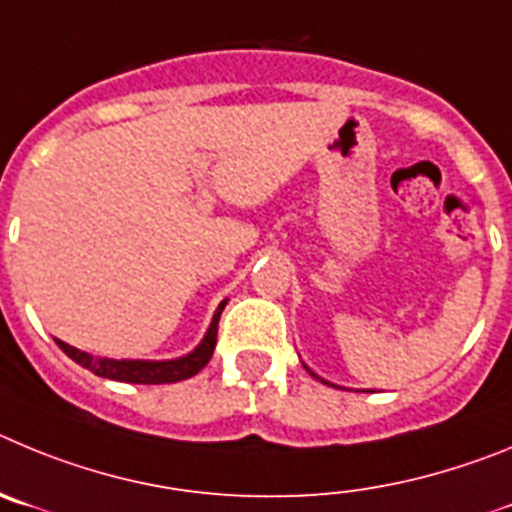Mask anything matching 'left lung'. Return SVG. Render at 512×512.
Masks as SVG:
<instances>
[{"label":"left lung","mask_w":512,"mask_h":512,"mask_svg":"<svg viewBox=\"0 0 512 512\" xmlns=\"http://www.w3.org/2000/svg\"><path fill=\"white\" fill-rule=\"evenodd\" d=\"M311 375H313V372H311ZM313 377H319V375H313ZM319 380H321V377H319ZM321 382H326V380H321ZM326 385H329V382H326Z\"/></svg>","instance_id":"1"}]
</instances>
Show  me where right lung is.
Returning <instances> with one entry per match:
<instances>
[{
	"label": "right lung",
	"mask_w": 512,
	"mask_h": 512,
	"mask_svg": "<svg viewBox=\"0 0 512 512\" xmlns=\"http://www.w3.org/2000/svg\"><path fill=\"white\" fill-rule=\"evenodd\" d=\"M227 301L219 303L214 319H211L209 331L201 339V344L193 349L191 354L178 359H163V362H150V359H107V357H91V354L81 352V349L71 347V344L55 339V344L81 367L91 370L99 377H109V380L119 382H137V385H163V382H181L193 377L196 372L204 370L209 365L211 354L216 347V329H219V316H222Z\"/></svg>",
	"instance_id": "1"
}]
</instances>
